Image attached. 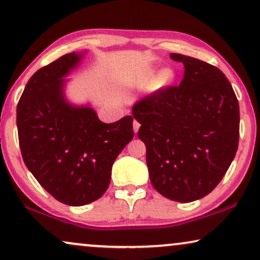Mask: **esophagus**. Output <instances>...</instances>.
<instances>
[{
    "instance_id": "obj_1",
    "label": "esophagus",
    "mask_w": 260,
    "mask_h": 260,
    "mask_svg": "<svg viewBox=\"0 0 260 260\" xmlns=\"http://www.w3.org/2000/svg\"><path fill=\"white\" fill-rule=\"evenodd\" d=\"M133 125H134V131H135V134L137 133L138 131V129H140V126H141V124L137 122V120H134V123H133Z\"/></svg>"
}]
</instances>
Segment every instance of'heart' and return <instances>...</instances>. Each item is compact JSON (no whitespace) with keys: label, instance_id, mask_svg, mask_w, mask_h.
I'll return each mask as SVG.
<instances>
[{"label":"heart","instance_id":"obj_1","mask_svg":"<svg viewBox=\"0 0 260 260\" xmlns=\"http://www.w3.org/2000/svg\"><path fill=\"white\" fill-rule=\"evenodd\" d=\"M154 77L155 71L152 69H149V67H145V69H140L133 73H130L129 76H126L124 78V83L129 87H148L149 85H151ZM173 78L174 74L172 71H163L161 74L162 84L168 85L173 80Z\"/></svg>","mask_w":260,"mask_h":260}]
</instances>
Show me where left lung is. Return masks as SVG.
<instances>
[{"label":"left lung","mask_w":260,"mask_h":260,"mask_svg":"<svg viewBox=\"0 0 260 260\" xmlns=\"http://www.w3.org/2000/svg\"><path fill=\"white\" fill-rule=\"evenodd\" d=\"M170 58L183 63L182 81L141 99L133 115L152 186L170 200L191 202L218 186L236 156L239 104L218 67L177 53Z\"/></svg>","instance_id":"8db88e82"}]
</instances>
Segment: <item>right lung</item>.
<instances>
[{
    "label": "right lung",
    "instance_id": "add662e5",
    "mask_svg": "<svg viewBox=\"0 0 260 260\" xmlns=\"http://www.w3.org/2000/svg\"><path fill=\"white\" fill-rule=\"evenodd\" d=\"M81 56L70 53L37 71L16 108L24 165L53 198L69 206L87 205L105 193L113 162L134 138L133 116L106 124L93 109L65 101L63 77Z\"/></svg>",
    "mask_w": 260,
    "mask_h": 260
}]
</instances>
